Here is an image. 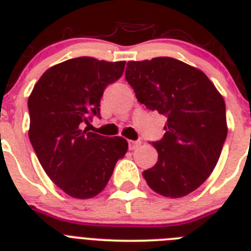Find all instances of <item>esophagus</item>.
Here are the masks:
<instances>
[{"instance_id":"esophagus-1","label":"esophagus","mask_w":251,"mask_h":251,"mask_svg":"<svg viewBox=\"0 0 251 251\" xmlns=\"http://www.w3.org/2000/svg\"><path fill=\"white\" fill-rule=\"evenodd\" d=\"M128 145H129V150H136V148H138L139 146L142 145V142L141 141H129V143H128Z\"/></svg>"}]
</instances>
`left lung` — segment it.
<instances>
[{"label":"left lung","instance_id":"8db88e82","mask_svg":"<svg viewBox=\"0 0 251 251\" xmlns=\"http://www.w3.org/2000/svg\"><path fill=\"white\" fill-rule=\"evenodd\" d=\"M126 79L137 100L167 118L163 138L152 142L158 161L143 172L153 191L177 199L205 182L227 136L225 101L201 70L174 59L129 61Z\"/></svg>","mask_w":251,"mask_h":251}]
</instances>
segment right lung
I'll return each instance as SVG.
<instances>
[{"label":"right lung","instance_id":"add662e5","mask_svg":"<svg viewBox=\"0 0 251 251\" xmlns=\"http://www.w3.org/2000/svg\"><path fill=\"white\" fill-rule=\"evenodd\" d=\"M126 61L109 63L81 56L51 66L28 97V138L51 181L75 199H90L104 190L128 142L83 129L100 118L106 85L122 76Z\"/></svg>","mask_w":251,"mask_h":251}]
</instances>
